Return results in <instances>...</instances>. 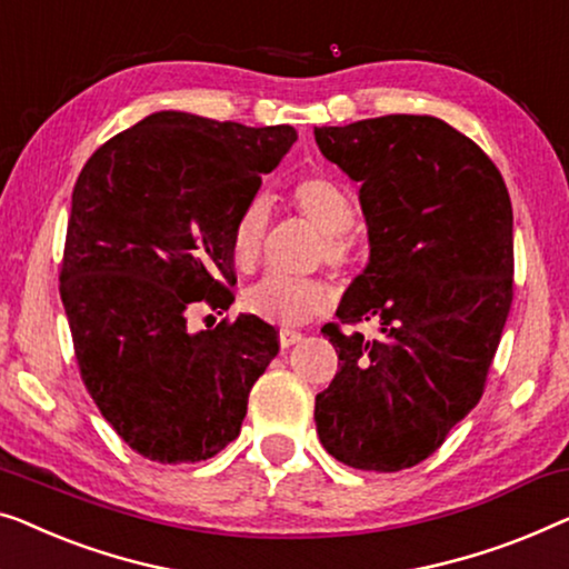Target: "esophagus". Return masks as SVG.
Returning a JSON list of instances; mask_svg holds the SVG:
<instances>
[{"instance_id":"34e87169","label":"esophagus","mask_w":569,"mask_h":569,"mask_svg":"<svg viewBox=\"0 0 569 569\" xmlns=\"http://www.w3.org/2000/svg\"><path fill=\"white\" fill-rule=\"evenodd\" d=\"M300 341H302V333L298 331H290V328H282V331H279V346H282V349H290V346Z\"/></svg>"}]
</instances>
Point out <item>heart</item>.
Here are the masks:
<instances>
[{"mask_svg": "<svg viewBox=\"0 0 569 569\" xmlns=\"http://www.w3.org/2000/svg\"><path fill=\"white\" fill-rule=\"evenodd\" d=\"M290 202L312 228L320 230L318 257L336 269L353 261V243L346 230L351 228L353 202L341 184L328 177H305L290 189ZM269 228V208L264 200H251L238 212L230 228V257L241 271L259 264ZM333 302V290L318 279L264 277L246 292L243 305L253 316L274 326H305L323 316Z\"/></svg>", "mask_w": 569, "mask_h": 569, "instance_id": "heart-1", "label": "heart"}]
</instances>
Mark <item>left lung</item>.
Segmentation results:
<instances>
[{
	"label": "left lung",
	"mask_w": 569,
	"mask_h": 569,
	"mask_svg": "<svg viewBox=\"0 0 569 569\" xmlns=\"http://www.w3.org/2000/svg\"><path fill=\"white\" fill-rule=\"evenodd\" d=\"M328 161L359 182L369 264L323 328L339 372L316 398L320 443L367 472L431 457L482 398L513 300V208L480 146L431 114L316 128Z\"/></svg>",
	"instance_id": "obj_1"
}]
</instances>
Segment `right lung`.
I'll use <instances>...</instances> for the list:
<instances>
[{"label":"right lung","instance_id":"add662e5","mask_svg":"<svg viewBox=\"0 0 569 569\" xmlns=\"http://www.w3.org/2000/svg\"><path fill=\"white\" fill-rule=\"evenodd\" d=\"M295 141L290 126L163 110L97 148L73 184L61 300L79 372L151 462L226 449L277 357V331L257 316L192 333L187 312L230 308V228Z\"/></svg>","mask_w":569,"mask_h":569}]
</instances>
